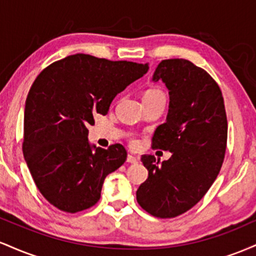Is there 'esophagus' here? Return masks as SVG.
<instances>
[{
    "mask_svg": "<svg viewBox=\"0 0 256 256\" xmlns=\"http://www.w3.org/2000/svg\"><path fill=\"white\" fill-rule=\"evenodd\" d=\"M128 164H137L138 162V158L136 156H134V155H128Z\"/></svg>",
    "mask_w": 256,
    "mask_h": 256,
    "instance_id": "esophagus-1",
    "label": "esophagus"
}]
</instances>
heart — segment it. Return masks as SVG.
I'll return each instance as SVG.
<instances>
[{
  "instance_id": "1",
  "label": "heart",
  "mask_w": 256,
  "mask_h": 256,
  "mask_svg": "<svg viewBox=\"0 0 256 256\" xmlns=\"http://www.w3.org/2000/svg\"><path fill=\"white\" fill-rule=\"evenodd\" d=\"M158 98H165V94H164L161 90L156 89V88H150V89L146 90L144 94H143V102H144V104H146V102L155 101V100H158ZM131 144L136 146L137 140H131Z\"/></svg>"
}]
</instances>
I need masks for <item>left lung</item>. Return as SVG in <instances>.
<instances>
[{"label": "left lung", "mask_w": 256, "mask_h": 256, "mask_svg": "<svg viewBox=\"0 0 256 256\" xmlns=\"http://www.w3.org/2000/svg\"><path fill=\"white\" fill-rule=\"evenodd\" d=\"M168 89L166 122L158 126L152 148L172 152L168 160L143 155L148 179L138 188L140 207L158 218H174L192 208L218 177L228 140L222 90L204 70L184 58L162 60L152 82Z\"/></svg>", "instance_id": "1"}]
</instances>
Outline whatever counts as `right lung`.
<instances>
[{"label": "right lung", "instance_id": "right-lung-1", "mask_svg": "<svg viewBox=\"0 0 256 256\" xmlns=\"http://www.w3.org/2000/svg\"><path fill=\"white\" fill-rule=\"evenodd\" d=\"M148 64L76 54L38 74L25 104L22 152L44 198L67 213L98 204L104 178L125 162L122 144L90 146L89 125L148 72Z\"/></svg>", "mask_w": 256, "mask_h": 256}]
</instances>
